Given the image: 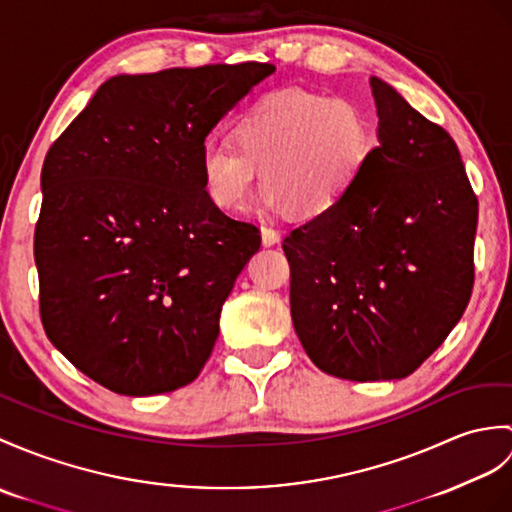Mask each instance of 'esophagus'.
<instances>
[{"label":"esophagus","instance_id":"obj_1","mask_svg":"<svg viewBox=\"0 0 512 512\" xmlns=\"http://www.w3.org/2000/svg\"><path fill=\"white\" fill-rule=\"evenodd\" d=\"M279 231L272 229V227H261V242H264V246H272L279 242Z\"/></svg>","mask_w":512,"mask_h":512}]
</instances>
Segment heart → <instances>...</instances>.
<instances>
[{"label":"heart","instance_id":"1","mask_svg":"<svg viewBox=\"0 0 512 512\" xmlns=\"http://www.w3.org/2000/svg\"><path fill=\"white\" fill-rule=\"evenodd\" d=\"M233 146L207 141L200 176L220 209H242L264 172L270 202L320 218L351 192L375 146V128L349 98L303 89L261 95L237 117Z\"/></svg>","mask_w":512,"mask_h":512}]
</instances>
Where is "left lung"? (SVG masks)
Instances as JSON below:
<instances>
[{"mask_svg":"<svg viewBox=\"0 0 512 512\" xmlns=\"http://www.w3.org/2000/svg\"><path fill=\"white\" fill-rule=\"evenodd\" d=\"M379 115L351 192L283 240L305 353L334 377L399 379L430 358L473 290L478 196L456 141L371 78Z\"/></svg>","mask_w":512,"mask_h":512,"instance_id":"obj_1","label":"left lung"}]
</instances>
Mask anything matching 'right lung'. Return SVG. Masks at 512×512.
Here are the masks:
<instances>
[{
    "mask_svg": "<svg viewBox=\"0 0 512 512\" xmlns=\"http://www.w3.org/2000/svg\"><path fill=\"white\" fill-rule=\"evenodd\" d=\"M270 63L115 76L45 154L34 229L47 338L117 395L192 384L261 244L202 185L209 130Z\"/></svg>",
    "mask_w": 512,
    "mask_h": 512,
    "instance_id": "1",
    "label": "right lung"
}]
</instances>
